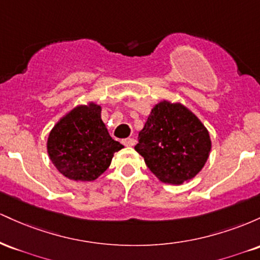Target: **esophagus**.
I'll return each mask as SVG.
<instances>
[{
    "instance_id": "1",
    "label": "esophagus",
    "mask_w": 260,
    "mask_h": 260,
    "mask_svg": "<svg viewBox=\"0 0 260 260\" xmlns=\"http://www.w3.org/2000/svg\"><path fill=\"white\" fill-rule=\"evenodd\" d=\"M122 143H123V144L126 145V147H133V145L136 144V139H133V138H126V139L122 140Z\"/></svg>"
}]
</instances>
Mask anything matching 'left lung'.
Segmentation results:
<instances>
[{
    "label": "left lung",
    "instance_id": "8db88e82",
    "mask_svg": "<svg viewBox=\"0 0 260 260\" xmlns=\"http://www.w3.org/2000/svg\"><path fill=\"white\" fill-rule=\"evenodd\" d=\"M134 149L161 182L182 184L204 168L211 140L190 110L180 103L162 100L151 109Z\"/></svg>",
    "mask_w": 260,
    "mask_h": 260
}]
</instances>
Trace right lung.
<instances>
[{"label":"right lung","mask_w":260,"mask_h":260,"mask_svg":"<svg viewBox=\"0 0 260 260\" xmlns=\"http://www.w3.org/2000/svg\"><path fill=\"white\" fill-rule=\"evenodd\" d=\"M122 148L109 134L101 120V106L95 103L66 113L47 138L50 160L64 177L73 181L96 180Z\"/></svg>","instance_id":"obj_1"}]
</instances>
